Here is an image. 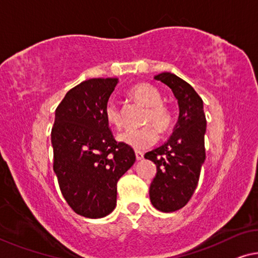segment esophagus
I'll return each instance as SVG.
<instances>
[{
	"label": "esophagus",
	"instance_id": "34e87169",
	"mask_svg": "<svg viewBox=\"0 0 258 258\" xmlns=\"http://www.w3.org/2000/svg\"><path fill=\"white\" fill-rule=\"evenodd\" d=\"M136 157L137 161H141V159L144 158V153H142V151H136Z\"/></svg>",
	"mask_w": 258,
	"mask_h": 258
}]
</instances>
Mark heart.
<instances>
[{
	"label": "heart",
	"instance_id": "heart-1",
	"mask_svg": "<svg viewBox=\"0 0 258 258\" xmlns=\"http://www.w3.org/2000/svg\"><path fill=\"white\" fill-rule=\"evenodd\" d=\"M130 95L134 100L147 107L144 114V124L139 128H127L118 134V141L127 145L136 150H144L156 144L159 132L164 133L170 130L173 122V116L169 107L162 103V94L158 88L150 84H138L131 88ZM104 117L109 125L119 128L122 117L119 107L113 100H109L104 107ZM153 123L154 126L151 125Z\"/></svg>",
	"mask_w": 258,
	"mask_h": 258
}]
</instances>
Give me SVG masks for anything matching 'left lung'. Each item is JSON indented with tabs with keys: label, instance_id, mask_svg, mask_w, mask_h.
Instances as JSON below:
<instances>
[{
	"label": "left lung",
	"instance_id": "left-lung-1",
	"mask_svg": "<svg viewBox=\"0 0 258 258\" xmlns=\"http://www.w3.org/2000/svg\"><path fill=\"white\" fill-rule=\"evenodd\" d=\"M169 86L178 101L179 116L169 140L146 153L157 173L150 183V202L157 210L172 212L185 207L198 186L206 159L207 130L203 101L191 86L171 72L154 77Z\"/></svg>",
	"mask_w": 258,
	"mask_h": 258
}]
</instances>
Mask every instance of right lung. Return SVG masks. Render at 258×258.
Masks as SVG:
<instances>
[{
    "mask_svg": "<svg viewBox=\"0 0 258 258\" xmlns=\"http://www.w3.org/2000/svg\"><path fill=\"white\" fill-rule=\"evenodd\" d=\"M118 78L85 80L67 93L51 130L54 172L69 206L86 218L111 214L117 182L136 162L134 150L114 140L104 107Z\"/></svg>",
    "mask_w": 258,
    "mask_h": 258,
    "instance_id": "1",
    "label": "right lung"
}]
</instances>
